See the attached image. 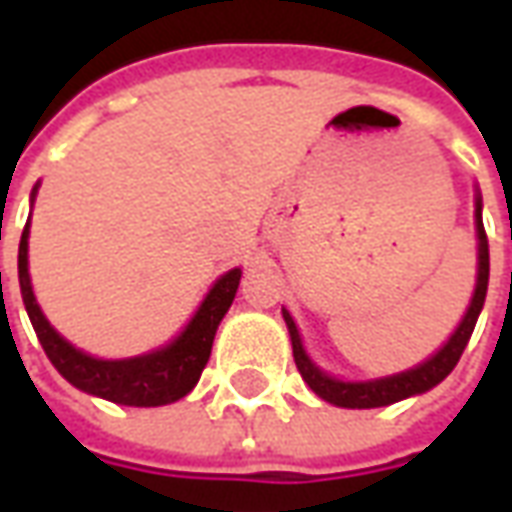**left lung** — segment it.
I'll return each instance as SVG.
<instances>
[{
	"mask_svg": "<svg viewBox=\"0 0 512 512\" xmlns=\"http://www.w3.org/2000/svg\"><path fill=\"white\" fill-rule=\"evenodd\" d=\"M483 208H480V200H477V238H480V268H477V288H474V299L469 304V310L463 315L461 326L455 329L447 345L441 348L439 354L430 356L425 365L414 367L408 373H400V376L381 378V381H367V384H348V381H337V378H329L326 373H321L318 367L312 365L310 356L304 354L301 348V337L296 323L290 318L288 312L285 315V323H288L290 343H293V359H296V367H299L301 378L310 384V389L323 400H329L334 406L343 408H378L389 406V403H397L403 397L422 395L428 392L436 384H441L444 378L450 376L452 367L458 365L463 348L469 343V337L474 332V323L480 318V310L485 304V290H488V235H485L483 227Z\"/></svg>",
	"mask_w": 512,
	"mask_h": 512,
	"instance_id": "8db88e82",
	"label": "left lung"
}]
</instances>
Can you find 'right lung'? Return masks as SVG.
<instances>
[{"instance_id":"right-lung-1","label":"right lung","mask_w":512,"mask_h":512,"mask_svg":"<svg viewBox=\"0 0 512 512\" xmlns=\"http://www.w3.org/2000/svg\"><path fill=\"white\" fill-rule=\"evenodd\" d=\"M27 238L29 222L21 233V244H18V285H21V296H24V307H27L32 329L38 334L51 365L60 370L65 381H71L82 392L104 397V400H112L120 406H167V403H175L183 395H189L194 384L200 381L208 359H211L213 334L219 329L224 312L233 304L235 290L241 282V268L227 271L213 285L197 315L186 326V332L180 334L175 343L161 348V351H153V354L136 356V359L104 362V359H93V356L76 351L43 318L35 293H32V285H29Z\"/></svg>"}]
</instances>
